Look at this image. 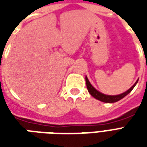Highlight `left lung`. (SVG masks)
Masks as SVG:
<instances>
[{"label":"left lung","instance_id":"8db88e82","mask_svg":"<svg viewBox=\"0 0 147 147\" xmlns=\"http://www.w3.org/2000/svg\"><path fill=\"white\" fill-rule=\"evenodd\" d=\"M85 79H86V87H87V90H88V91H89L90 94L94 98L98 99V100L101 101V102H105V103H113V102H118V101H120V99H122L123 98H124L125 96L127 95V94L132 90L133 88L136 86V85L137 84V83H138V80H137L136 83H135V84H134L130 89H128L127 91L123 93V94H118V95H106V94H102V93L99 92L98 90H97L90 84V83L89 82V80L87 79V77L86 76Z\"/></svg>","mask_w":147,"mask_h":147}]
</instances>
